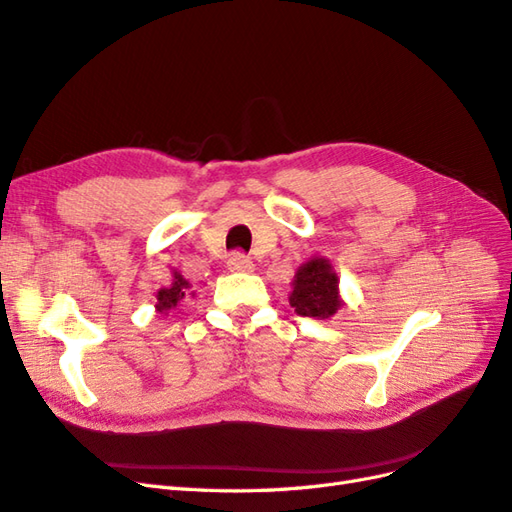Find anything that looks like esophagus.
I'll return each instance as SVG.
<instances>
[{
	"mask_svg": "<svg viewBox=\"0 0 512 512\" xmlns=\"http://www.w3.org/2000/svg\"><path fill=\"white\" fill-rule=\"evenodd\" d=\"M227 266H229V270H234V272H253V268H255L251 257H246L242 253H234L232 257H229Z\"/></svg>",
	"mask_w": 512,
	"mask_h": 512,
	"instance_id": "34e87169",
	"label": "esophagus"
}]
</instances>
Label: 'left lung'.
<instances>
[{
    "label": "left lung",
    "instance_id": "8db88e82",
    "mask_svg": "<svg viewBox=\"0 0 512 512\" xmlns=\"http://www.w3.org/2000/svg\"><path fill=\"white\" fill-rule=\"evenodd\" d=\"M340 278L325 257H312L298 268L291 283L289 304L302 317L329 319L344 306L340 298Z\"/></svg>",
    "mask_w": 512,
    "mask_h": 512
}]
</instances>
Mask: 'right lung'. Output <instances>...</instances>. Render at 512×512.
Returning <instances> with one entry per match:
<instances>
[{"label":"right lung","instance_id":"obj_1","mask_svg":"<svg viewBox=\"0 0 512 512\" xmlns=\"http://www.w3.org/2000/svg\"><path fill=\"white\" fill-rule=\"evenodd\" d=\"M191 283L180 274L178 270H172V285L170 287H161L155 293V310L161 312V315H168L172 308H176V304L180 300H185V295L189 293Z\"/></svg>","mask_w":512,"mask_h":512}]
</instances>
